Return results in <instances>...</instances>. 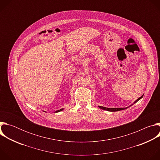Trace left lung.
I'll list each match as a JSON object with an SVG mask.
<instances>
[{
    "label": "left lung",
    "instance_id": "1",
    "mask_svg": "<svg viewBox=\"0 0 160 160\" xmlns=\"http://www.w3.org/2000/svg\"><path fill=\"white\" fill-rule=\"evenodd\" d=\"M143 97V95L140 97L139 98H138V99H137L133 103H135L138 102L139 100H140ZM101 109H104V110H107L108 111H120V110H123V109H125L126 108H105V107H102V106H99Z\"/></svg>",
    "mask_w": 160,
    "mask_h": 160
}]
</instances>
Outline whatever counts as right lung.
<instances>
[{"mask_svg":"<svg viewBox=\"0 0 160 160\" xmlns=\"http://www.w3.org/2000/svg\"><path fill=\"white\" fill-rule=\"evenodd\" d=\"M62 109H59V110H58V111H56V112H59V111H62Z\"/></svg>","mask_w":160,"mask_h":160,"instance_id":"obj_1","label":"right lung"}]
</instances>
